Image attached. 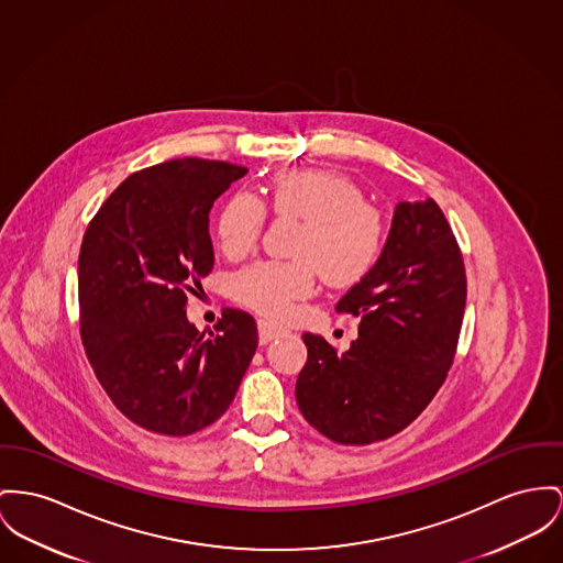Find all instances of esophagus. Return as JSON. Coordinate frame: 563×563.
I'll list each match as a JSON object with an SVG mask.
<instances>
[{
	"mask_svg": "<svg viewBox=\"0 0 563 563\" xmlns=\"http://www.w3.org/2000/svg\"><path fill=\"white\" fill-rule=\"evenodd\" d=\"M282 335H286L284 329H279V327H275V324H271L266 320L258 322V339H261L263 345L268 343V341H273V339L282 338Z\"/></svg>",
	"mask_w": 563,
	"mask_h": 563,
	"instance_id": "34e87169",
	"label": "esophagus"
}]
</instances>
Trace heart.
Here are the masks:
<instances>
[{
    "instance_id": "heart-1",
    "label": "heart",
    "mask_w": 563,
    "mask_h": 563,
    "mask_svg": "<svg viewBox=\"0 0 563 563\" xmlns=\"http://www.w3.org/2000/svg\"><path fill=\"white\" fill-rule=\"evenodd\" d=\"M264 202L282 218L300 220L290 263L250 264L236 273L232 295L271 320L290 316L295 302L316 288V271L329 286H352L374 266L384 224L361 188L324 168H292L275 175ZM266 222L263 200L247 191L230 196L218 216V241L228 258L250 254Z\"/></svg>"
}]
</instances>
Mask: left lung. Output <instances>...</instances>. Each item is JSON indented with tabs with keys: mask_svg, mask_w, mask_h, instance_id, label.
<instances>
[{
	"mask_svg": "<svg viewBox=\"0 0 563 563\" xmlns=\"http://www.w3.org/2000/svg\"><path fill=\"white\" fill-rule=\"evenodd\" d=\"M465 297L463 256L438 202H399L379 258L335 307L361 320L358 338L338 354L302 335L295 393L305 420L350 446L406 429L446 379Z\"/></svg>",
	"mask_w": 563,
	"mask_h": 563,
	"instance_id": "left-lung-1",
	"label": "left lung"
}]
</instances>
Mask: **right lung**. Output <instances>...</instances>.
Wrapping results in <instances>:
<instances>
[{"label": "right lung", "mask_w": 563, "mask_h": 563, "mask_svg": "<svg viewBox=\"0 0 563 563\" xmlns=\"http://www.w3.org/2000/svg\"><path fill=\"white\" fill-rule=\"evenodd\" d=\"M247 168L184 157L130 175L100 207L78 254L80 338L117 410L162 435H191L232 404L258 347L250 313L216 333L188 320L213 268L209 213Z\"/></svg>", "instance_id": "obj_1"}]
</instances>
